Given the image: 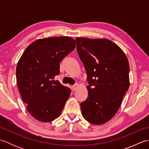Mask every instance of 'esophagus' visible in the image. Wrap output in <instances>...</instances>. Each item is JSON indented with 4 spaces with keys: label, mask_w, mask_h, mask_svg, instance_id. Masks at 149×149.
<instances>
[{
    "label": "esophagus",
    "mask_w": 149,
    "mask_h": 149,
    "mask_svg": "<svg viewBox=\"0 0 149 149\" xmlns=\"http://www.w3.org/2000/svg\"><path fill=\"white\" fill-rule=\"evenodd\" d=\"M78 87H79L78 84H75V85H74V86H72V90H73L75 91V90H76L77 89Z\"/></svg>",
    "instance_id": "1"
}]
</instances>
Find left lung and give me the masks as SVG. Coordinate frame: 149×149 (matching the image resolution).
Segmentation results:
<instances>
[{"mask_svg":"<svg viewBox=\"0 0 149 149\" xmlns=\"http://www.w3.org/2000/svg\"><path fill=\"white\" fill-rule=\"evenodd\" d=\"M77 51L87 74L88 95L81 103L84 118L101 125L115 115L129 87V64L112 41L77 38Z\"/></svg>","mask_w":149,"mask_h":149,"instance_id":"8db88e82","label":"left lung"}]
</instances>
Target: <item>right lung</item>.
Here are the masks:
<instances>
[{
  "instance_id": "right-lung-1",
  "label": "right lung",
  "mask_w": 149,
  "mask_h": 149,
  "mask_svg": "<svg viewBox=\"0 0 149 149\" xmlns=\"http://www.w3.org/2000/svg\"><path fill=\"white\" fill-rule=\"evenodd\" d=\"M70 37H49L34 41L25 50L17 66L19 92L34 118L49 122L59 117L71 93L69 88L54 81L59 63L75 48Z\"/></svg>"
}]
</instances>
